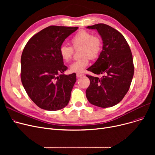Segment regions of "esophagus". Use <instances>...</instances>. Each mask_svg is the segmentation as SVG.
<instances>
[{
	"mask_svg": "<svg viewBox=\"0 0 155 155\" xmlns=\"http://www.w3.org/2000/svg\"><path fill=\"white\" fill-rule=\"evenodd\" d=\"M84 75V73H77V77H83Z\"/></svg>",
	"mask_w": 155,
	"mask_h": 155,
	"instance_id": "obj_1",
	"label": "esophagus"
}]
</instances>
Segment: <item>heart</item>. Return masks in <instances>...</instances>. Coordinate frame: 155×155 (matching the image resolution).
Wrapping results in <instances>:
<instances>
[{
	"label": "heart",
	"mask_w": 155,
	"mask_h": 155,
	"mask_svg": "<svg viewBox=\"0 0 155 155\" xmlns=\"http://www.w3.org/2000/svg\"><path fill=\"white\" fill-rule=\"evenodd\" d=\"M70 42L73 48H81L80 56H82L71 64L70 70L74 72L84 71L89 64V58L91 59L97 58L102 48L101 38L85 30L78 31L72 37ZM73 48L67 45H62L60 47L59 53L64 61H68L71 58L73 54Z\"/></svg>",
	"instance_id": "heart-1"
}]
</instances>
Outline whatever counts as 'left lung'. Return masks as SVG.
Segmentation results:
<instances>
[{
    "mask_svg": "<svg viewBox=\"0 0 155 155\" xmlns=\"http://www.w3.org/2000/svg\"><path fill=\"white\" fill-rule=\"evenodd\" d=\"M87 29H96L103 46L99 58L87 70L102 77L87 75L91 84L86 90L91 104L106 108L119 103L128 92L134 75L133 55L121 33L107 24H97Z\"/></svg>",
    "mask_w": 155,
    "mask_h": 155,
    "instance_id": "obj_1",
    "label": "left lung"
}]
</instances>
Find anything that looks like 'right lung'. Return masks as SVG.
<instances>
[{"label":"right lung","mask_w":155,"mask_h":155,"mask_svg":"<svg viewBox=\"0 0 155 155\" xmlns=\"http://www.w3.org/2000/svg\"><path fill=\"white\" fill-rule=\"evenodd\" d=\"M78 27L51 26L32 36L24 47L21 59V78L30 99L39 107L58 110L66 107L77 78L66 75L59 53L64 41Z\"/></svg>","instance_id":"obj_1"}]
</instances>
